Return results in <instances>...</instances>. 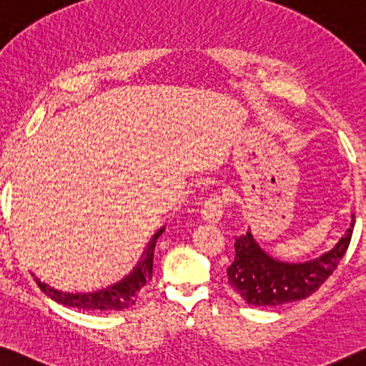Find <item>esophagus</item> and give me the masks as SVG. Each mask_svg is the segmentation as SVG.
I'll return each mask as SVG.
<instances>
[{"instance_id":"1","label":"esophagus","mask_w":366,"mask_h":366,"mask_svg":"<svg viewBox=\"0 0 366 366\" xmlns=\"http://www.w3.org/2000/svg\"><path fill=\"white\" fill-rule=\"evenodd\" d=\"M202 218L207 223H218L223 217V200L218 195H213L207 199L202 205Z\"/></svg>"}]
</instances>
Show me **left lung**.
Returning <instances> with one entry per match:
<instances>
[{
  "instance_id": "8db88e82",
  "label": "left lung",
  "mask_w": 366,
  "mask_h": 366,
  "mask_svg": "<svg viewBox=\"0 0 366 366\" xmlns=\"http://www.w3.org/2000/svg\"><path fill=\"white\" fill-rule=\"evenodd\" d=\"M355 217L332 249L305 262H283L259 246L251 229L236 237L233 264L228 267L231 288L252 306H280L308 298L322 285L349 249Z\"/></svg>"
}]
</instances>
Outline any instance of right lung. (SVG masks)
I'll use <instances>...</instances> for the list:
<instances>
[{
  "instance_id": "right-lung-1",
  "label": "right lung",
  "mask_w": 366,
  "mask_h": 366,
  "mask_svg": "<svg viewBox=\"0 0 366 366\" xmlns=\"http://www.w3.org/2000/svg\"><path fill=\"white\" fill-rule=\"evenodd\" d=\"M164 228H161L156 233L152 241L148 242V246L143 249L140 254L138 262L127 272L125 275L120 277V280L110 283V285L97 290H91V292H63L55 287L49 285L40 280V278L32 274L36 278V283L40 287V290L55 300L56 303L71 306V308L84 310V311H122L130 308L135 305L138 298V292L152 280L153 277V256H154V247L158 237L162 234Z\"/></svg>"
}]
</instances>
